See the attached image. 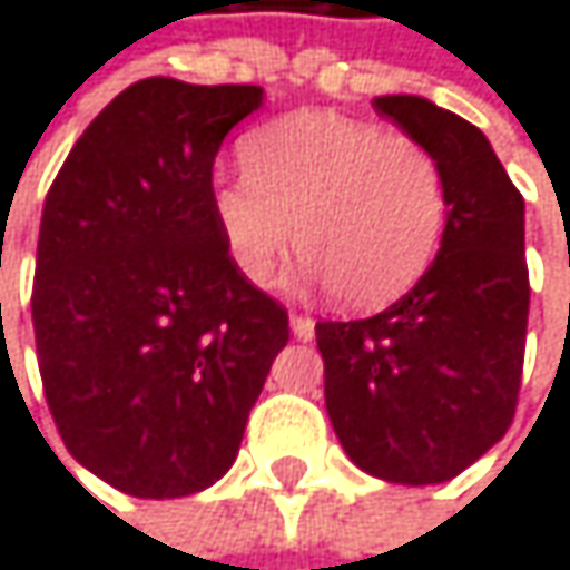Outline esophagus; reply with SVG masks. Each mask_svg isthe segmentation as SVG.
<instances>
[{"label": "esophagus", "mask_w": 570, "mask_h": 570, "mask_svg": "<svg viewBox=\"0 0 570 570\" xmlns=\"http://www.w3.org/2000/svg\"><path fill=\"white\" fill-rule=\"evenodd\" d=\"M288 325H292V335L295 338H302V342H312L315 338V322L308 315H292Z\"/></svg>", "instance_id": "esophagus-1"}]
</instances>
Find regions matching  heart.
Listing matches in <instances>:
<instances>
[{
	"mask_svg": "<svg viewBox=\"0 0 570 570\" xmlns=\"http://www.w3.org/2000/svg\"><path fill=\"white\" fill-rule=\"evenodd\" d=\"M245 177L210 184V218L232 265L272 282L295 248L302 278L332 285L348 308L410 292L446 228L436 154L410 137L332 110L282 117L245 140Z\"/></svg>",
	"mask_w": 570,
	"mask_h": 570,
	"instance_id": "b5f03b06",
	"label": "heart"
}]
</instances>
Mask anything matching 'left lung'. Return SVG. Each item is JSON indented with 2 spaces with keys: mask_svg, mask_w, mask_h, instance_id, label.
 Returning a JSON list of instances; mask_svg holds the SVG:
<instances>
[{
  "mask_svg": "<svg viewBox=\"0 0 570 570\" xmlns=\"http://www.w3.org/2000/svg\"><path fill=\"white\" fill-rule=\"evenodd\" d=\"M373 104L436 154L446 228L403 298L373 318L318 322L315 338L345 456L386 483L423 487L463 473L514 420L531 305L524 197L463 117L413 94Z\"/></svg>",
  "mask_w": 570,
  "mask_h": 570,
  "instance_id": "8db88e82",
  "label": "left lung"
}]
</instances>
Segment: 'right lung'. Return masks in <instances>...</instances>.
I'll return each mask as SVG.
<instances>
[{
    "instance_id": "1",
    "label": "right lung",
    "mask_w": 570,
    "mask_h": 570,
    "mask_svg": "<svg viewBox=\"0 0 570 570\" xmlns=\"http://www.w3.org/2000/svg\"><path fill=\"white\" fill-rule=\"evenodd\" d=\"M262 87L147 77L114 97L56 174L32 328L66 450L110 487L170 501L222 480L288 315L210 218L222 140Z\"/></svg>"
}]
</instances>
